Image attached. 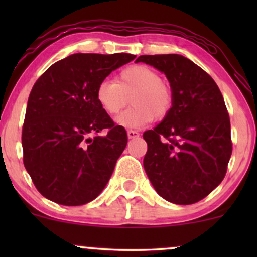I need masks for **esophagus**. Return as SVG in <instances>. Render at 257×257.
Here are the masks:
<instances>
[{
    "instance_id": "obj_1",
    "label": "esophagus",
    "mask_w": 257,
    "mask_h": 257,
    "mask_svg": "<svg viewBox=\"0 0 257 257\" xmlns=\"http://www.w3.org/2000/svg\"><path fill=\"white\" fill-rule=\"evenodd\" d=\"M126 134H128V138H129V139H134V138H138L139 135H140V134H139V133H138L137 131H128V132H126Z\"/></svg>"
}]
</instances>
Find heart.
Masks as SVG:
<instances>
[{"instance_id": "b5f03b06", "label": "heart", "mask_w": 257, "mask_h": 257, "mask_svg": "<svg viewBox=\"0 0 257 257\" xmlns=\"http://www.w3.org/2000/svg\"><path fill=\"white\" fill-rule=\"evenodd\" d=\"M132 107L117 118L124 128H141L153 118L163 119L173 107L174 93L159 73L145 65H132L117 76L116 82L104 79L96 88V100L106 113L116 116L128 104Z\"/></svg>"}]
</instances>
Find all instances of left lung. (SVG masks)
Returning a JSON list of instances; mask_svg holds the SVG:
<instances>
[{"instance_id": "1", "label": "left lung", "mask_w": 257, "mask_h": 257, "mask_svg": "<svg viewBox=\"0 0 257 257\" xmlns=\"http://www.w3.org/2000/svg\"><path fill=\"white\" fill-rule=\"evenodd\" d=\"M139 61L164 72L174 93L169 114L143 135L145 172L168 202L193 204L226 175L232 140L225 100L214 79L182 55H141Z\"/></svg>"}]
</instances>
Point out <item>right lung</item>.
Masks as SVG:
<instances>
[{"mask_svg": "<svg viewBox=\"0 0 257 257\" xmlns=\"http://www.w3.org/2000/svg\"><path fill=\"white\" fill-rule=\"evenodd\" d=\"M134 59L126 53H77L53 64L34 84L23 125V162L47 199L83 205L105 188L128 137L99 105L96 88Z\"/></svg>", "mask_w": 257, "mask_h": 257, "instance_id": "obj_1", "label": "right lung"}]
</instances>
